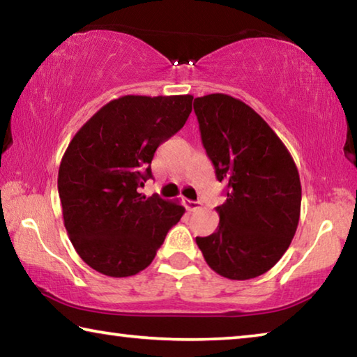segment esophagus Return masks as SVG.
I'll use <instances>...</instances> for the list:
<instances>
[{
    "label": "esophagus",
    "mask_w": 357,
    "mask_h": 357,
    "mask_svg": "<svg viewBox=\"0 0 357 357\" xmlns=\"http://www.w3.org/2000/svg\"><path fill=\"white\" fill-rule=\"evenodd\" d=\"M184 206H185L187 211H190V213H193V211H197L198 208H200V203L192 202V200H184Z\"/></svg>",
    "instance_id": "1"
}]
</instances>
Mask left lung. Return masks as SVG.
<instances>
[{"instance_id":"1","label":"left lung","mask_w":357,"mask_h":357,"mask_svg":"<svg viewBox=\"0 0 357 357\" xmlns=\"http://www.w3.org/2000/svg\"><path fill=\"white\" fill-rule=\"evenodd\" d=\"M215 178L227 184L220 222L198 238L204 259L231 280L261 275L291 244L301 214V181L275 132L243 100L208 94L193 102Z\"/></svg>"}]
</instances>
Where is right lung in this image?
<instances>
[{
    "label": "right lung",
    "mask_w": 357,
    "mask_h": 357,
    "mask_svg": "<svg viewBox=\"0 0 357 357\" xmlns=\"http://www.w3.org/2000/svg\"><path fill=\"white\" fill-rule=\"evenodd\" d=\"M193 96H123L72 138L58 172L64 227L80 258L108 277L148 268L181 204L138 192L159 144L185 124Z\"/></svg>",
    "instance_id": "obj_1"
}]
</instances>
